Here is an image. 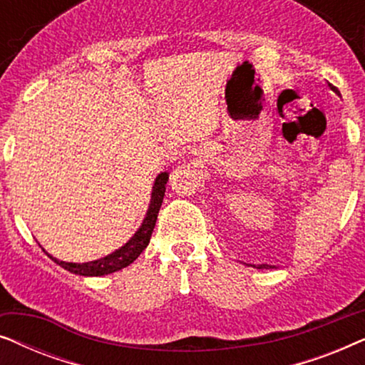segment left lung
Listing matches in <instances>:
<instances>
[{
	"mask_svg": "<svg viewBox=\"0 0 365 365\" xmlns=\"http://www.w3.org/2000/svg\"><path fill=\"white\" fill-rule=\"evenodd\" d=\"M334 91H336V89H334ZM254 267H256V266H254ZM257 269H272V266H267V264H259Z\"/></svg>",
	"mask_w": 365,
	"mask_h": 365,
	"instance_id": "obj_1",
	"label": "left lung"
}]
</instances>
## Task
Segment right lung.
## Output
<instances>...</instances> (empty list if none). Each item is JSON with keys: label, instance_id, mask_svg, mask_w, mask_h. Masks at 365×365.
Returning <instances> with one entry per match:
<instances>
[{"label": "right lung", "instance_id": "obj_1", "mask_svg": "<svg viewBox=\"0 0 365 365\" xmlns=\"http://www.w3.org/2000/svg\"><path fill=\"white\" fill-rule=\"evenodd\" d=\"M169 179L168 173L158 174L156 181H154L153 192H151V204H149L146 217L143 219L141 226L136 232L133 234V237H129V241L121 246L116 251L108 254V256L94 259V261L89 262H66L59 261V259L53 257L51 254H48L49 259H53L58 266H61L66 271L78 274V276H86V277H96V276H106V274H113L116 271H121V269L128 267L129 264L136 261L144 249L148 247L149 239H151V234L154 231V226H156L159 209H161L164 192H166V182Z\"/></svg>", "mask_w": 365, "mask_h": 365}]
</instances>
